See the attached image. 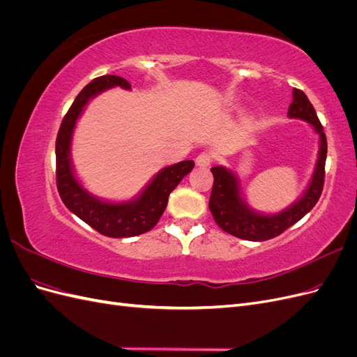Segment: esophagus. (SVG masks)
<instances>
[{"mask_svg": "<svg viewBox=\"0 0 357 357\" xmlns=\"http://www.w3.org/2000/svg\"><path fill=\"white\" fill-rule=\"evenodd\" d=\"M214 156L211 152H201L198 156H197V165L198 167H208L211 165Z\"/></svg>", "mask_w": 357, "mask_h": 357, "instance_id": "1", "label": "esophagus"}]
</instances>
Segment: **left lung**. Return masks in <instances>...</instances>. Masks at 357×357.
Instances as JSON below:
<instances>
[{"label":"left lung","mask_w":357,"mask_h":357,"mask_svg":"<svg viewBox=\"0 0 357 357\" xmlns=\"http://www.w3.org/2000/svg\"><path fill=\"white\" fill-rule=\"evenodd\" d=\"M287 114L289 117L302 119V121L311 123L320 135L319 159L310 186L304 197L295 204H291L289 208L273 215L255 213L240 197L238 181H236L232 172L223 167L211 168L214 183L208 202L210 211L215 223L219 225V228L234 236H238L241 240L266 241L278 236L290 228L291 225H295L304 218L317 204L321 195L323 185H325L328 142L314 107L301 89H294V100L289 105Z\"/></svg>","instance_id":"left-lung-1"}]
</instances>
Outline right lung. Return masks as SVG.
I'll return each mask as SVG.
<instances>
[{"instance_id": "obj_1", "label": "right lung", "mask_w": 357, "mask_h": 357, "mask_svg": "<svg viewBox=\"0 0 357 357\" xmlns=\"http://www.w3.org/2000/svg\"><path fill=\"white\" fill-rule=\"evenodd\" d=\"M121 86L129 89L131 84L117 75H101L86 84L70 110L63 116L56 137V186L66 207L91 228L112 238H125L149 232L164 214L169 193L177 188L181 178L195 167L193 160H181L178 164L159 171L137 199L129 202H104L86 192L73 174L70 162V144L75 121L92 96Z\"/></svg>"}]
</instances>
